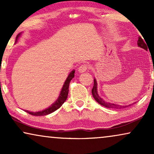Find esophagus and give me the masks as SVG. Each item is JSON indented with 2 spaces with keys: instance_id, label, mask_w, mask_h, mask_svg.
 <instances>
[{
  "instance_id": "esophagus-1",
  "label": "esophagus",
  "mask_w": 154,
  "mask_h": 154,
  "mask_svg": "<svg viewBox=\"0 0 154 154\" xmlns=\"http://www.w3.org/2000/svg\"><path fill=\"white\" fill-rule=\"evenodd\" d=\"M88 69V65L85 64H81V66L79 67V71L80 73H83Z\"/></svg>"
}]
</instances>
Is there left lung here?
<instances>
[{"label":"left lung","instance_id":"1","mask_svg":"<svg viewBox=\"0 0 154 154\" xmlns=\"http://www.w3.org/2000/svg\"><path fill=\"white\" fill-rule=\"evenodd\" d=\"M145 41V40H144ZM146 42V41H145ZM144 43V40H143L142 38L141 37H139V39H138V41H137V45L139 47L143 48V49L147 50V46L146 45L147 44H146ZM153 71H154V69H153ZM97 81L95 79H94V86L93 88H92V96H93V97L95 101H97L99 104L102 105V106H104L105 107H106V108H109V109H123V108H125V107H127L128 106H121V105H118V104H111V103H109V102H104V100H102V98L100 97V96H99V94L97 93ZM131 105V104H130ZM129 105V106H130Z\"/></svg>","mask_w":154,"mask_h":154}]
</instances>
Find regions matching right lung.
Instances as JSON below:
<instances>
[{"mask_svg":"<svg viewBox=\"0 0 154 154\" xmlns=\"http://www.w3.org/2000/svg\"><path fill=\"white\" fill-rule=\"evenodd\" d=\"M21 33H19V34L17 35L16 37V41L15 42L17 41L18 38L20 36ZM74 73L75 70H73L71 72L69 73V75L67 77L66 81H65L64 85H63L62 89L61 90V92L60 94V96H59V98L56 101L54 104H52L51 106H50L49 108L45 109V110L41 111H38V112H31V111H25L26 113H29V114L33 115V116H45L48 114H50L56 110H57L58 109H60L61 106L64 104L65 101L66 100L67 97H68V93H69V83L73 77H74Z\"/></svg>","mask_w":154,"mask_h":154,"instance_id":"obj_1","label":"right lung"}]
</instances>
